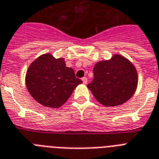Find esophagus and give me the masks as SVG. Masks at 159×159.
Segmentation results:
<instances>
[{"mask_svg": "<svg viewBox=\"0 0 159 159\" xmlns=\"http://www.w3.org/2000/svg\"><path fill=\"white\" fill-rule=\"evenodd\" d=\"M82 82H83V84H86V83H87V78H86V77H82Z\"/></svg>", "mask_w": 159, "mask_h": 159, "instance_id": "obj_1", "label": "esophagus"}]
</instances>
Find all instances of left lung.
I'll use <instances>...</instances> for the list:
<instances>
[{
    "mask_svg": "<svg viewBox=\"0 0 159 159\" xmlns=\"http://www.w3.org/2000/svg\"><path fill=\"white\" fill-rule=\"evenodd\" d=\"M93 72L94 78L87 87L104 106L124 104L136 90L137 71L133 64L122 55H114L109 60L98 62Z\"/></svg>",
    "mask_w": 159,
    "mask_h": 159,
    "instance_id": "1",
    "label": "left lung"
}]
</instances>
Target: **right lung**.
<instances>
[{
  "label": "right lung",
  "mask_w": 159,
  "mask_h": 159,
  "mask_svg": "<svg viewBox=\"0 0 159 159\" xmlns=\"http://www.w3.org/2000/svg\"><path fill=\"white\" fill-rule=\"evenodd\" d=\"M26 86L36 101L45 107L57 109L71 96L82 80L74 70L66 67L64 58L55 59L44 54L36 59L27 70Z\"/></svg>",
  "instance_id": "add662e5"
}]
</instances>
